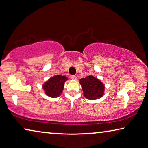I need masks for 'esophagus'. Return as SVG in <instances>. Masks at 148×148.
<instances>
[{
	"mask_svg": "<svg viewBox=\"0 0 148 148\" xmlns=\"http://www.w3.org/2000/svg\"><path fill=\"white\" fill-rule=\"evenodd\" d=\"M70 79H72V80H76L77 78H76V76H70Z\"/></svg>",
	"mask_w": 148,
	"mask_h": 148,
	"instance_id": "obj_1",
	"label": "esophagus"
}]
</instances>
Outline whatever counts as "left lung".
Listing matches in <instances>:
<instances>
[{
  "label": "left lung",
  "mask_w": 148,
  "mask_h": 148,
  "mask_svg": "<svg viewBox=\"0 0 148 148\" xmlns=\"http://www.w3.org/2000/svg\"><path fill=\"white\" fill-rule=\"evenodd\" d=\"M84 96L91 100L99 99L104 95L105 86L99 79L93 76H88L79 80Z\"/></svg>",
  "instance_id": "left-lung-1"
}]
</instances>
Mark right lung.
<instances>
[{"label": "right lung", "mask_w": 148, "mask_h": 148, "mask_svg": "<svg viewBox=\"0 0 148 148\" xmlns=\"http://www.w3.org/2000/svg\"><path fill=\"white\" fill-rule=\"evenodd\" d=\"M67 79L66 76L62 75H56L50 78L43 84L45 93L49 97H58L62 93L64 82Z\"/></svg>", "instance_id": "1"}]
</instances>
